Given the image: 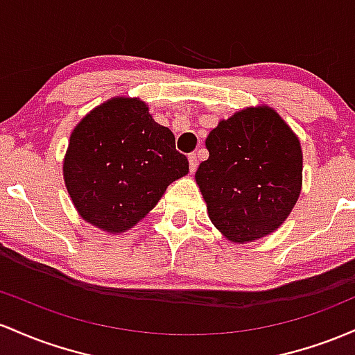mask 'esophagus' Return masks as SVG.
<instances>
[{
    "instance_id": "esophagus-1",
    "label": "esophagus",
    "mask_w": 355,
    "mask_h": 355,
    "mask_svg": "<svg viewBox=\"0 0 355 355\" xmlns=\"http://www.w3.org/2000/svg\"><path fill=\"white\" fill-rule=\"evenodd\" d=\"M188 161H189V171L191 173H194L198 167V154L196 153H191L188 156Z\"/></svg>"
}]
</instances>
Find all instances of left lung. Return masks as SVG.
Segmentation results:
<instances>
[{
    "instance_id": "1",
    "label": "left lung",
    "mask_w": 355,
    "mask_h": 355,
    "mask_svg": "<svg viewBox=\"0 0 355 355\" xmlns=\"http://www.w3.org/2000/svg\"><path fill=\"white\" fill-rule=\"evenodd\" d=\"M209 157L196 182L213 225L233 243L280 228L302 189V147L270 107H248L220 121L206 139Z\"/></svg>"
}]
</instances>
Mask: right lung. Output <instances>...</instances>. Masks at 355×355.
Returning <instances> with one entry per match:
<instances>
[{
    "label": "right lung",
    "mask_w": 355,
    "mask_h": 355,
    "mask_svg": "<svg viewBox=\"0 0 355 355\" xmlns=\"http://www.w3.org/2000/svg\"><path fill=\"white\" fill-rule=\"evenodd\" d=\"M189 173L174 134L139 98L115 97L92 110L70 135L67 191L80 216L109 233L132 228L167 186Z\"/></svg>",
    "instance_id": "right-lung-1"
}]
</instances>
